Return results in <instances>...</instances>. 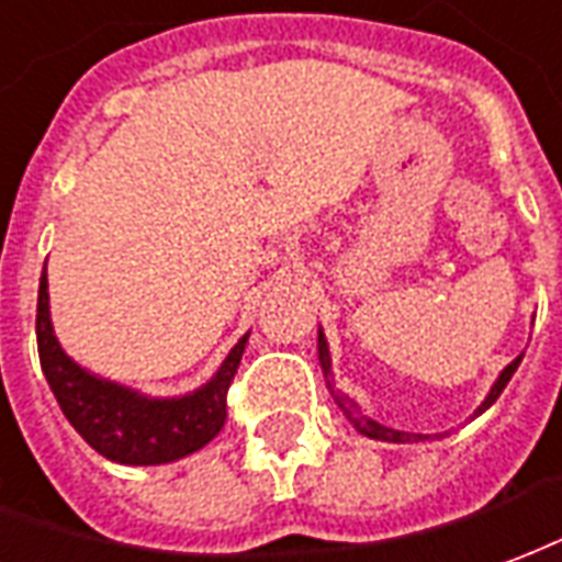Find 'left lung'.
<instances>
[{
	"label": "left lung",
	"instance_id": "obj_1",
	"mask_svg": "<svg viewBox=\"0 0 562 562\" xmlns=\"http://www.w3.org/2000/svg\"><path fill=\"white\" fill-rule=\"evenodd\" d=\"M317 347H321V366H323V374L329 376L331 374V362H329V344H326V338H323V331H321V338H317ZM518 366H521V356L515 359V362H509V366L503 368V374H499V380L494 383V389L488 392V398H485V404H482V411H488L491 404L499 398V392L506 389V383L512 380V374L518 371ZM331 389V383H329ZM331 398L338 401V407H341L344 413H347V419L353 422L356 425V431L359 434H366V437H374V440H386V443H407L411 440V434H404V431H392V428H383L380 422L374 419H368V416H359V411H356V404L347 395H341V392H335L331 389Z\"/></svg>",
	"mask_w": 562,
	"mask_h": 562
}]
</instances>
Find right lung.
Listing matches in <instances>:
<instances>
[{
    "mask_svg": "<svg viewBox=\"0 0 562 562\" xmlns=\"http://www.w3.org/2000/svg\"><path fill=\"white\" fill-rule=\"evenodd\" d=\"M47 276L38 286V356L44 376L63 407L65 419L98 454L119 464H167L203 449L227 422V389L245 353L241 338L218 374L186 398H143L125 386L98 380L74 366L56 341L47 302Z\"/></svg>",
    "mask_w": 562,
    "mask_h": 562,
    "instance_id": "obj_1",
    "label": "right lung"
}]
</instances>
